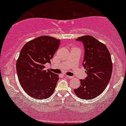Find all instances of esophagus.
Listing matches in <instances>:
<instances>
[{
  "label": "esophagus",
  "instance_id": "obj_1",
  "mask_svg": "<svg viewBox=\"0 0 126 126\" xmlns=\"http://www.w3.org/2000/svg\"><path fill=\"white\" fill-rule=\"evenodd\" d=\"M66 77L67 78V79H71L73 78V77L72 76H66Z\"/></svg>",
  "mask_w": 126,
  "mask_h": 126
}]
</instances>
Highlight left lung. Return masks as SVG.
I'll use <instances>...</instances> for the list:
<instances>
[{
	"label": "left lung",
	"instance_id": "8db88e82",
	"mask_svg": "<svg viewBox=\"0 0 126 126\" xmlns=\"http://www.w3.org/2000/svg\"><path fill=\"white\" fill-rule=\"evenodd\" d=\"M76 40L84 46L82 64L87 77L80 79V87L74 91L81 99H93L102 93L110 81L113 69L111 56L106 46L93 36H83Z\"/></svg>",
	"mask_w": 126,
	"mask_h": 126
}]
</instances>
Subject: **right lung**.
Segmentation results:
<instances>
[{
	"label": "right lung",
	"instance_id": "1",
	"mask_svg": "<svg viewBox=\"0 0 126 126\" xmlns=\"http://www.w3.org/2000/svg\"><path fill=\"white\" fill-rule=\"evenodd\" d=\"M60 45V40L43 36L26 43L21 50L16 62L20 84L25 92L36 99H45L53 93L59 79L58 75L45 64L50 63Z\"/></svg>",
	"mask_w": 126,
	"mask_h": 126
}]
</instances>
